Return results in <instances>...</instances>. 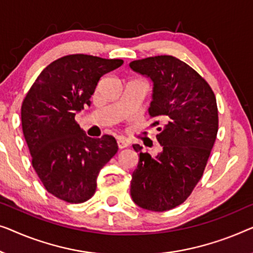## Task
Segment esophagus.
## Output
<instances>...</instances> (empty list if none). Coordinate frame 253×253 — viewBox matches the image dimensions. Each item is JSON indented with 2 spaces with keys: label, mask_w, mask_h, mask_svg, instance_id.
I'll list each match as a JSON object with an SVG mask.
<instances>
[{
  "label": "esophagus",
  "mask_w": 253,
  "mask_h": 253,
  "mask_svg": "<svg viewBox=\"0 0 253 253\" xmlns=\"http://www.w3.org/2000/svg\"><path fill=\"white\" fill-rule=\"evenodd\" d=\"M117 143H118V148L119 149H125V148L128 147V145H129V143H128V141L124 140V138H118Z\"/></svg>",
  "instance_id": "34e87169"
}]
</instances>
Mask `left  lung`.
<instances>
[{"label": "left lung", "mask_w": 253, "mask_h": 253, "mask_svg": "<svg viewBox=\"0 0 253 253\" xmlns=\"http://www.w3.org/2000/svg\"><path fill=\"white\" fill-rule=\"evenodd\" d=\"M130 69L154 83L149 113L156 120L163 150L157 157L142 152L131 175L135 204L149 211L174 209L193 193L204 173L219 127L215 95L204 78L173 56L134 60Z\"/></svg>", "instance_id": "obj_1"}]
</instances>
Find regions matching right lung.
Masks as SVG:
<instances>
[{
    "mask_svg": "<svg viewBox=\"0 0 253 253\" xmlns=\"http://www.w3.org/2000/svg\"><path fill=\"white\" fill-rule=\"evenodd\" d=\"M123 59L77 54L49 64L21 104V126L32 166L45 190L71 204L94 196L99 170L118 151L116 138L88 137L74 119L90 105L99 79Z\"/></svg>",
    "mask_w": 253,
    "mask_h": 253,
    "instance_id": "obj_1",
    "label": "right lung"
}]
</instances>
